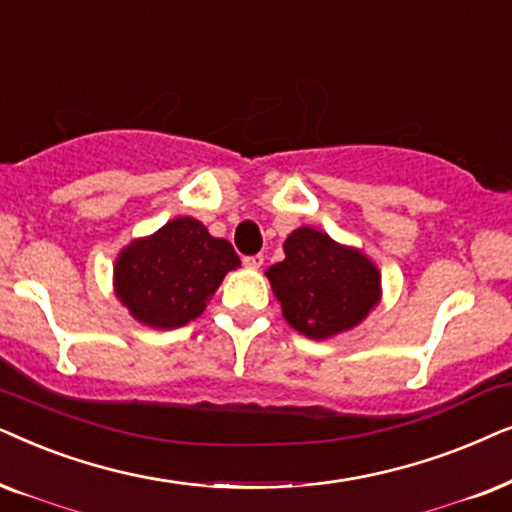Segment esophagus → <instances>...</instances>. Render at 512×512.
I'll list each match as a JSON object with an SVG mask.
<instances>
[{
  "mask_svg": "<svg viewBox=\"0 0 512 512\" xmlns=\"http://www.w3.org/2000/svg\"><path fill=\"white\" fill-rule=\"evenodd\" d=\"M243 264L248 269H260L262 264H264V255H248V257H243Z\"/></svg>",
  "mask_w": 512,
  "mask_h": 512,
  "instance_id": "1",
  "label": "esophagus"
}]
</instances>
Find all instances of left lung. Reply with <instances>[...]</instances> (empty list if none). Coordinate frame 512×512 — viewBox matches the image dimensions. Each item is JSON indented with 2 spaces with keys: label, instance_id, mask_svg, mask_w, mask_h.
I'll use <instances>...</instances> for the list:
<instances>
[{
  "label": "left lung",
  "instance_id": "left-lung-1",
  "mask_svg": "<svg viewBox=\"0 0 512 512\" xmlns=\"http://www.w3.org/2000/svg\"><path fill=\"white\" fill-rule=\"evenodd\" d=\"M285 260L267 269L283 318L311 339L335 337L365 320L381 297V274L356 248L299 227L285 238Z\"/></svg>",
  "mask_w": 512,
  "mask_h": 512
}]
</instances>
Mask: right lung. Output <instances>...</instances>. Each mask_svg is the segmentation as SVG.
Returning a JSON list of instances; mask_svg holds the SVG:
<instances>
[{"label":"right lung","mask_w":512,"mask_h":512,"mask_svg":"<svg viewBox=\"0 0 512 512\" xmlns=\"http://www.w3.org/2000/svg\"><path fill=\"white\" fill-rule=\"evenodd\" d=\"M236 267L241 260L229 241L210 236L194 217H177L119 252L114 292L142 325L173 330L199 318Z\"/></svg>","instance_id":"1"}]
</instances>
